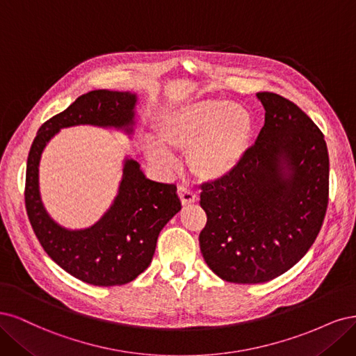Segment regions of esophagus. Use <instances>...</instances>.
<instances>
[{"label":"esophagus","instance_id":"esophagus-1","mask_svg":"<svg viewBox=\"0 0 356 356\" xmlns=\"http://www.w3.org/2000/svg\"><path fill=\"white\" fill-rule=\"evenodd\" d=\"M177 192H179V197H180V201L183 205H191V204L198 201V195L186 186H179Z\"/></svg>","mask_w":356,"mask_h":356}]
</instances>
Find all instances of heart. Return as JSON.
Instances as JSON below:
<instances>
[{
	"label": "heart",
	"instance_id": "b5f03b06",
	"mask_svg": "<svg viewBox=\"0 0 356 356\" xmlns=\"http://www.w3.org/2000/svg\"><path fill=\"white\" fill-rule=\"evenodd\" d=\"M156 136L165 147L188 154V164L202 180H220L241 164L253 136L251 113L236 103L202 99L159 117ZM161 145L149 142L146 152L155 161L168 163Z\"/></svg>",
	"mask_w": 356,
	"mask_h": 356
}]
</instances>
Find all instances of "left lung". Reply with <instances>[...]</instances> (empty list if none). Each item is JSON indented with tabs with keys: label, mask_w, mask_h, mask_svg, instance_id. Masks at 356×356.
<instances>
[{
	"label": "left lung",
	"mask_w": 356,
	"mask_h": 356,
	"mask_svg": "<svg viewBox=\"0 0 356 356\" xmlns=\"http://www.w3.org/2000/svg\"><path fill=\"white\" fill-rule=\"evenodd\" d=\"M257 97L266 112L256 143L231 175L201 185V253L234 284L291 269L315 243L328 205L324 134L291 100L270 91Z\"/></svg>",
	"instance_id": "obj_1"
}]
</instances>
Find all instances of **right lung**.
<instances>
[{"mask_svg": "<svg viewBox=\"0 0 356 356\" xmlns=\"http://www.w3.org/2000/svg\"><path fill=\"white\" fill-rule=\"evenodd\" d=\"M136 100L127 91H88L41 125L28 155L25 205L33 232L57 265L91 285H122L147 269L159 232L181 209L177 188L146 179L139 163L125 159L120 192L109 211L95 226L67 231L42 207L40 158L44 146L63 127L91 124L131 131Z\"/></svg>", "mask_w": 356, "mask_h": 356, "instance_id": "right-lung-1", "label": "right lung"}]
</instances>
